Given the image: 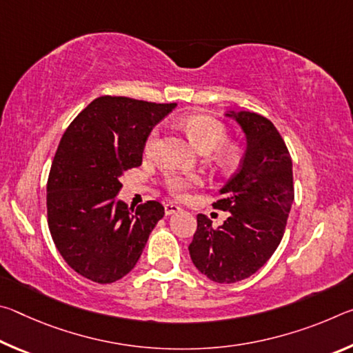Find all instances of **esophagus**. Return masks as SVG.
Returning <instances> with one entry per match:
<instances>
[{"label":"esophagus","mask_w":353,"mask_h":353,"mask_svg":"<svg viewBox=\"0 0 353 353\" xmlns=\"http://www.w3.org/2000/svg\"><path fill=\"white\" fill-rule=\"evenodd\" d=\"M181 210H182V207L172 204V202H170V204H165V213L168 214V216H170V214H174V213L181 212Z\"/></svg>","instance_id":"34e87169"}]
</instances>
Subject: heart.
Returning a JSON list of instances; mask_svg holds the SVG:
<instances>
[{
    "label": "heart",
    "instance_id": "obj_1",
    "mask_svg": "<svg viewBox=\"0 0 353 353\" xmlns=\"http://www.w3.org/2000/svg\"><path fill=\"white\" fill-rule=\"evenodd\" d=\"M179 124L187 132L190 140L201 152H212L219 148L227 139V129L216 118L205 113H190L179 118ZM159 145V129H154L148 135L145 143V155L151 157ZM240 157V149L236 146H225L219 149V159L224 163H234ZM201 183V177L198 174H183V172H170L165 177V185L171 194L183 198L190 188Z\"/></svg>",
    "mask_w": 353,
    "mask_h": 353
}]
</instances>
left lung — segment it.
Listing matches in <instances>:
<instances>
[{
  "instance_id": "8db88e82",
  "label": "left lung",
  "mask_w": 353,
  "mask_h": 353,
  "mask_svg": "<svg viewBox=\"0 0 353 353\" xmlns=\"http://www.w3.org/2000/svg\"><path fill=\"white\" fill-rule=\"evenodd\" d=\"M246 137L240 168L219 190L214 208L229 212L213 229L198 214L188 246L198 271L216 283H235L252 276L276 252L294 201L292 162L282 135L270 119L254 112H227Z\"/></svg>"
}]
</instances>
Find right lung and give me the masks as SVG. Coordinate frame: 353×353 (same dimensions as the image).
Returning a JSON list of instances; mask_svg holds the SVG:
<instances>
[{
	"label": "right lung",
	"instance_id": "obj_1",
	"mask_svg": "<svg viewBox=\"0 0 353 353\" xmlns=\"http://www.w3.org/2000/svg\"><path fill=\"white\" fill-rule=\"evenodd\" d=\"M124 97L92 101L65 130L46 185L48 225L67 265L97 283L132 271L165 208L117 199L121 176L141 165L148 135L174 109Z\"/></svg>",
	"mask_w": 353,
	"mask_h": 353
}]
</instances>
